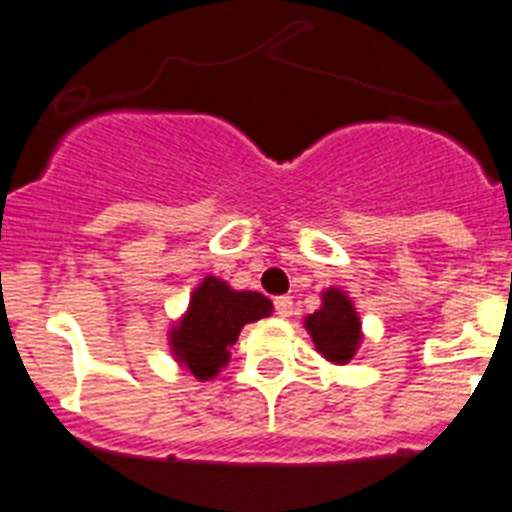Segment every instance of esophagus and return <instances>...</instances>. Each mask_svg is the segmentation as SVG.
<instances>
[{
    "label": "esophagus",
    "mask_w": 512,
    "mask_h": 512,
    "mask_svg": "<svg viewBox=\"0 0 512 512\" xmlns=\"http://www.w3.org/2000/svg\"><path fill=\"white\" fill-rule=\"evenodd\" d=\"M274 308H277L279 318H290L292 316V300L290 298H277V300H274Z\"/></svg>",
    "instance_id": "1"
}]
</instances>
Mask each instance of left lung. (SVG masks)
<instances>
[{
    "mask_svg": "<svg viewBox=\"0 0 512 512\" xmlns=\"http://www.w3.org/2000/svg\"><path fill=\"white\" fill-rule=\"evenodd\" d=\"M305 331L316 344L318 355L334 365H347L362 347V321L355 303L342 287L321 292V308L303 318Z\"/></svg>",
    "mask_w": 512,
    "mask_h": 512,
    "instance_id": "1",
    "label": "left lung"
}]
</instances>
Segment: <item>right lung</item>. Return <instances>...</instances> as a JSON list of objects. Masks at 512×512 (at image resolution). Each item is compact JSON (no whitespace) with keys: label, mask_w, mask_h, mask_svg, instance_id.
Wrapping results in <instances>:
<instances>
[{"label":"right lung","mask_w":512,"mask_h":512,"mask_svg":"<svg viewBox=\"0 0 512 512\" xmlns=\"http://www.w3.org/2000/svg\"><path fill=\"white\" fill-rule=\"evenodd\" d=\"M272 310V300L261 292L233 290L225 279L207 274L191 292L189 308L170 326V355L196 381H214L230 362L240 329L272 316Z\"/></svg>","instance_id":"1"}]
</instances>
